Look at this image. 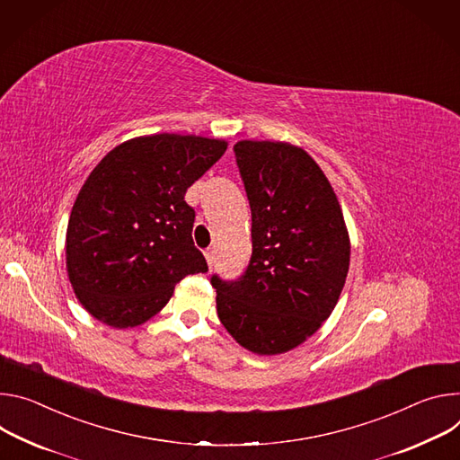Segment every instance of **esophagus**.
<instances>
[{
    "label": "esophagus",
    "mask_w": 460,
    "mask_h": 460,
    "mask_svg": "<svg viewBox=\"0 0 460 460\" xmlns=\"http://www.w3.org/2000/svg\"><path fill=\"white\" fill-rule=\"evenodd\" d=\"M204 258H207L210 269L216 265V253H214V250H207V252H204Z\"/></svg>",
    "instance_id": "esophagus-1"
}]
</instances>
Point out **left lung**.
Returning a JSON list of instances; mask_svg holds the SVG:
<instances>
[{"instance_id":"left-lung-1","label":"left lung","mask_w":460,"mask_h":460,"mask_svg":"<svg viewBox=\"0 0 460 460\" xmlns=\"http://www.w3.org/2000/svg\"><path fill=\"white\" fill-rule=\"evenodd\" d=\"M234 151L252 210V258L241 281L212 278L217 314L246 350L283 354L332 314L349 272V232L307 151L279 140H239Z\"/></svg>"}]
</instances>
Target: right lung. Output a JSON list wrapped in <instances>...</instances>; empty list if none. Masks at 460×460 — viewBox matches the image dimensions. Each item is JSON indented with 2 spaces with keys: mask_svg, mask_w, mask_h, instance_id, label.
<instances>
[{
  "mask_svg": "<svg viewBox=\"0 0 460 460\" xmlns=\"http://www.w3.org/2000/svg\"><path fill=\"white\" fill-rule=\"evenodd\" d=\"M226 147L223 138L144 135L94 166L66 234L67 276L93 318L115 329L142 325L163 311L182 278L208 272L184 195Z\"/></svg>",
  "mask_w": 460,
  "mask_h": 460,
  "instance_id": "1",
  "label": "right lung"
}]
</instances>
